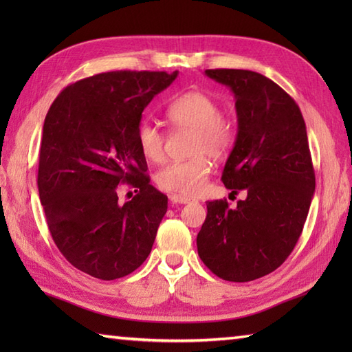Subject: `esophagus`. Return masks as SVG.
<instances>
[{"mask_svg": "<svg viewBox=\"0 0 352 352\" xmlns=\"http://www.w3.org/2000/svg\"><path fill=\"white\" fill-rule=\"evenodd\" d=\"M169 199L172 201V204H188V203H192V201H193V198L177 195V193H174V195H169Z\"/></svg>", "mask_w": 352, "mask_h": 352, "instance_id": "obj_1", "label": "esophagus"}]
</instances>
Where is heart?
Here are the masks:
<instances>
[{"instance_id":"1","label":"heart","mask_w":352,"mask_h":352,"mask_svg":"<svg viewBox=\"0 0 352 352\" xmlns=\"http://www.w3.org/2000/svg\"><path fill=\"white\" fill-rule=\"evenodd\" d=\"M164 116L174 129L190 130L189 154L186 160L170 162L157 172V184L166 192L177 195H197L206 188L210 175V160L221 159L233 146L234 124L219 113V104L210 95L198 91L177 96L164 111ZM142 155L153 163L164 157V134L151 122H142L136 133Z\"/></svg>"}]
</instances>
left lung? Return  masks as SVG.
Instances as JSON below:
<instances>
[{
  "label": "left lung",
  "mask_w": 352,
  "mask_h": 352,
  "mask_svg": "<svg viewBox=\"0 0 352 352\" xmlns=\"http://www.w3.org/2000/svg\"><path fill=\"white\" fill-rule=\"evenodd\" d=\"M206 76L234 94L237 136L221 180L246 198L234 208L208 201L198 256L222 280L252 281L281 266L302 233L316 184L307 130L295 100L261 74Z\"/></svg>",
  "instance_id": "left-lung-1"
}]
</instances>
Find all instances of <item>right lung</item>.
Returning a JSON list of instances; mask_svg holds the SVG:
<instances>
[{"instance_id": "right-lung-1", "label": "right lung", "mask_w": 352, "mask_h": 352, "mask_svg": "<svg viewBox=\"0 0 352 352\" xmlns=\"http://www.w3.org/2000/svg\"><path fill=\"white\" fill-rule=\"evenodd\" d=\"M178 72L113 71L66 86L45 118L37 188L52 241L100 280L131 274L151 252L168 197L149 184L136 133L142 111ZM137 195L122 205L117 186Z\"/></svg>"}]
</instances>
